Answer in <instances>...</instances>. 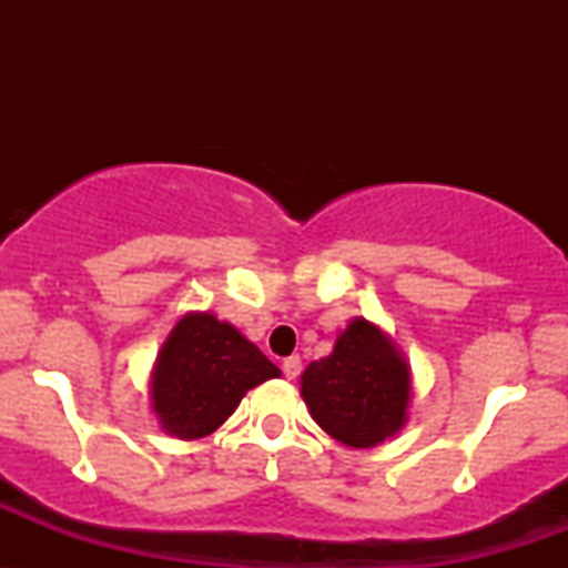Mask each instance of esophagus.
Listing matches in <instances>:
<instances>
[{"label":"esophagus","instance_id":"esophagus-1","mask_svg":"<svg viewBox=\"0 0 568 568\" xmlns=\"http://www.w3.org/2000/svg\"><path fill=\"white\" fill-rule=\"evenodd\" d=\"M283 374H285V379H296V376L302 374V357H298V355L285 357V361H283Z\"/></svg>","mask_w":568,"mask_h":568}]
</instances>
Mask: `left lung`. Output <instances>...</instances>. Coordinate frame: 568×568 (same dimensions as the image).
<instances>
[{"label": "left lung", "instance_id": "1", "mask_svg": "<svg viewBox=\"0 0 568 568\" xmlns=\"http://www.w3.org/2000/svg\"><path fill=\"white\" fill-rule=\"evenodd\" d=\"M302 397L312 419L349 448H374L408 422V357L382 325L352 317L338 331L331 355L302 374Z\"/></svg>", "mask_w": 568, "mask_h": 568}]
</instances>
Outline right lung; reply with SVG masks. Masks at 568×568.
I'll use <instances>...</instances> for the list:
<instances>
[{
	"label": "right lung",
	"instance_id": "add662e5",
	"mask_svg": "<svg viewBox=\"0 0 568 568\" xmlns=\"http://www.w3.org/2000/svg\"><path fill=\"white\" fill-rule=\"evenodd\" d=\"M277 376L275 363L232 323L186 312L158 352L149 397L162 433L197 440L230 419L247 389Z\"/></svg>",
	"mask_w": 568,
	"mask_h": 568
}]
</instances>
